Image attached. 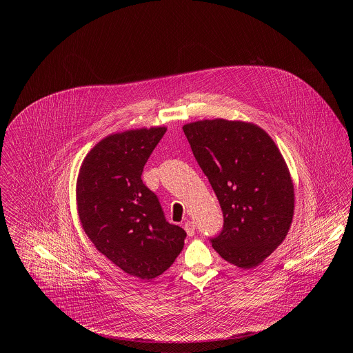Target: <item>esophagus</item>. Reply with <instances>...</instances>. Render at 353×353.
I'll list each match as a JSON object with an SVG mask.
<instances>
[{
  "label": "esophagus",
  "mask_w": 353,
  "mask_h": 353,
  "mask_svg": "<svg viewBox=\"0 0 353 353\" xmlns=\"http://www.w3.org/2000/svg\"><path fill=\"white\" fill-rule=\"evenodd\" d=\"M183 228H185V231H186V234H188L189 236H193V235L196 234V225H194L193 221H186V223L183 224Z\"/></svg>",
  "instance_id": "34e87169"
}]
</instances>
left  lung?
Here are the masks:
<instances>
[{
	"mask_svg": "<svg viewBox=\"0 0 353 353\" xmlns=\"http://www.w3.org/2000/svg\"><path fill=\"white\" fill-rule=\"evenodd\" d=\"M183 132L223 210L213 249L241 269L258 266L292 224L295 189L281 152L252 122L203 119L183 125Z\"/></svg>",
	"mask_w": 353,
	"mask_h": 353,
	"instance_id": "1",
	"label": "left lung"
}]
</instances>
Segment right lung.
Returning a JSON list of instances; mask_svg holds the SVG:
<instances>
[{
  "label": "right lung",
  "instance_id": "1",
  "mask_svg": "<svg viewBox=\"0 0 353 353\" xmlns=\"http://www.w3.org/2000/svg\"><path fill=\"white\" fill-rule=\"evenodd\" d=\"M165 126L130 129L101 140L84 157L76 183L81 227L98 252L144 281L165 272L186 232L165 221L141 174Z\"/></svg>",
  "mask_w": 353,
  "mask_h": 353
}]
</instances>
